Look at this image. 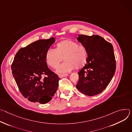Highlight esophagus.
<instances>
[{"label":"esophagus","mask_w":132,"mask_h":132,"mask_svg":"<svg viewBox=\"0 0 132 132\" xmlns=\"http://www.w3.org/2000/svg\"><path fill=\"white\" fill-rule=\"evenodd\" d=\"M68 75H69L68 74L65 73V74H59L58 76H59V78H62L65 77H66V76H68Z\"/></svg>","instance_id":"34e87169"}]
</instances>
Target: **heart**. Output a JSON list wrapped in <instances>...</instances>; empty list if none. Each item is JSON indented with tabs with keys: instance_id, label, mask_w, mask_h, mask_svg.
I'll list each match as a JSON object with an SVG mask.
<instances>
[{
	"instance_id": "1",
	"label": "heart",
	"mask_w": 132,
	"mask_h": 132,
	"mask_svg": "<svg viewBox=\"0 0 132 132\" xmlns=\"http://www.w3.org/2000/svg\"><path fill=\"white\" fill-rule=\"evenodd\" d=\"M63 58L64 61L57 67L58 73H65L75 68L79 69L83 67L88 58V51L85 46L66 40L57 43L56 50L50 48L46 52V62L52 68H56Z\"/></svg>"
}]
</instances>
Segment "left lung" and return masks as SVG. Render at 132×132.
I'll use <instances>...</instances> for the list:
<instances>
[{
	"label": "left lung",
	"mask_w": 132,
	"mask_h": 132,
	"mask_svg": "<svg viewBox=\"0 0 132 132\" xmlns=\"http://www.w3.org/2000/svg\"><path fill=\"white\" fill-rule=\"evenodd\" d=\"M77 40L88 51L86 63L78 72L77 88L82 93L94 96L106 89L116 70V61L111 43L98 35H80Z\"/></svg>",
	"instance_id": "8db88e82"
}]
</instances>
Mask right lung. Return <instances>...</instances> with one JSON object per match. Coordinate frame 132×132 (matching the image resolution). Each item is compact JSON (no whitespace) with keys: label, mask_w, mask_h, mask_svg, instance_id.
I'll use <instances>...</instances> for the list:
<instances>
[{"label":"right lung","mask_w":132,"mask_h":132,"mask_svg":"<svg viewBox=\"0 0 132 132\" xmlns=\"http://www.w3.org/2000/svg\"><path fill=\"white\" fill-rule=\"evenodd\" d=\"M54 38L41 39L17 52L11 64L12 75L21 94L32 102L46 104L56 92L59 77L48 67L47 50ZM42 75H46L43 79Z\"/></svg>","instance_id":"obj_1"}]
</instances>
